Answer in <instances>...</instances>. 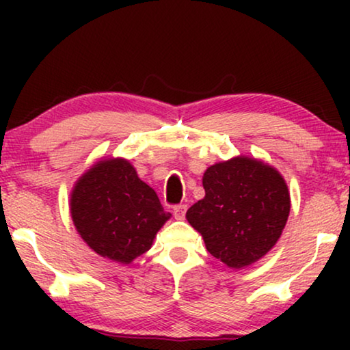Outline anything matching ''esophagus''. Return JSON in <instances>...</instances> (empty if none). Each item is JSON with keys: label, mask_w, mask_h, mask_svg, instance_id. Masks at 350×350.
<instances>
[{"label": "esophagus", "mask_w": 350, "mask_h": 350, "mask_svg": "<svg viewBox=\"0 0 350 350\" xmlns=\"http://www.w3.org/2000/svg\"><path fill=\"white\" fill-rule=\"evenodd\" d=\"M186 210H188V207L186 205H176V207H174V215L176 219H183L185 215H186Z\"/></svg>", "instance_id": "1"}]
</instances>
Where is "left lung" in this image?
I'll return each instance as SVG.
<instances>
[{
  "label": "left lung",
  "instance_id": "1",
  "mask_svg": "<svg viewBox=\"0 0 350 350\" xmlns=\"http://www.w3.org/2000/svg\"><path fill=\"white\" fill-rule=\"evenodd\" d=\"M204 199L186 212L208 253L231 269L261 260L275 245L290 215V191L280 172L236 156L204 172Z\"/></svg>",
  "mask_w": 350,
  "mask_h": 350
}]
</instances>
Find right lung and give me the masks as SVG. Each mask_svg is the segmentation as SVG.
<instances>
[{"label":"right lung","mask_w":350,"mask_h":350,"mask_svg":"<svg viewBox=\"0 0 350 350\" xmlns=\"http://www.w3.org/2000/svg\"><path fill=\"white\" fill-rule=\"evenodd\" d=\"M70 213L81 239L97 255L119 265H131L150 250L172 217L124 157H102L76 180Z\"/></svg>","instance_id":"1"}]
</instances>
